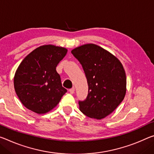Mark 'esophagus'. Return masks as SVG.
I'll use <instances>...</instances> for the list:
<instances>
[{"mask_svg":"<svg viewBox=\"0 0 154 154\" xmlns=\"http://www.w3.org/2000/svg\"><path fill=\"white\" fill-rule=\"evenodd\" d=\"M69 92H70V94L74 93V92H75V88H72L69 89Z\"/></svg>","mask_w":154,"mask_h":154,"instance_id":"obj_1","label":"esophagus"}]
</instances>
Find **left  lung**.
<instances>
[{"label": "left lung", "instance_id": "obj_1", "mask_svg": "<svg viewBox=\"0 0 154 154\" xmlns=\"http://www.w3.org/2000/svg\"><path fill=\"white\" fill-rule=\"evenodd\" d=\"M86 75L88 94L79 101V109L96 119L110 114L126 93V75L123 65L108 51L94 44H87L72 50Z\"/></svg>", "mask_w": 154, "mask_h": 154}]
</instances>
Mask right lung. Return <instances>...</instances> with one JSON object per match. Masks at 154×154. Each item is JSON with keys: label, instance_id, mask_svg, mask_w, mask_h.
I'll return each instance as SVG.
<instances>
[{"label": "right lung", "instance_id": "1", "mask_svg": "<svg viewBox=\"0 0 154 154\" xmlns=\"http://www.w3.org/2000/svg\"><path fill=\"white\" fill-rule=\"evenodd\" d=\"M66 53L65 48L43 45L22 61L14 84L17 96L26 108L45 114L59 103L67 90L62 87L56 67Z\"/></svg>", "mask_w": 154, "mask_h": 154}]
</instances>
